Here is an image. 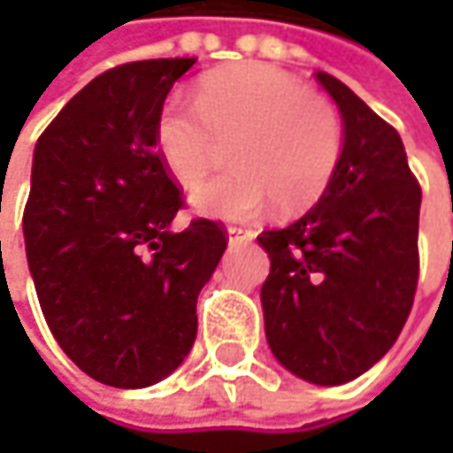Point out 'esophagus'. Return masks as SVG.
<instances>
[{"instance_id":"esophagus-1","label":"esophagus","mask_w":453,"mask_h":453,"mask_svg":"<svg viewBox=\"0 0 453 453\" xmlns=\"http://www.w3.org/2000/svg\"><path fill=\"white\" fill-rule=\"evenodd\" d=\"M226 239H229L232 247H234V244H247V242L252 239V232L244 229V226H229V229H226Z\"/></svg>"}]
</instances>
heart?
Returning a JSON list of instances; mask_svg holds the SVG:
<instances>
[{
	"mask_svg": "<svg viewBox=\"0 0 453 453\" xmlns=\"http://www.w3.org/2000/svg\"><path fill=\"white\" fill-rule=\"evenodd\" d=\"M217 141H232L226 173L199 186L191 206L221 221L259 217L272 201L282 214L312 206L342 156V123L325 97L262 62L206 73L196 105L168 97L156 113L153 149L168 176L196 186L211 168Z\"/></svg>",
	"mask_w": 453,
	"mask_h": 453,
	"instance_id": "heart-1",
	"label": "heart"
}]
</instances>
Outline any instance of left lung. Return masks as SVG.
Returning a JSON list of instances; mask_svg holds the SVG:
<instances>
[{"label":"left lung","mask_w":453,"mask_h":453,"mask_svg":"<svg viewBox=\"0 0 453 453\" xmlns=\"http://www.w3.org/2000/svg\"><path fill=\"white\" fill-rule=\"evenodd\" d=\"M342 118V156L318 203L257 236L270 254L265 333L289 373L340 386L391 350L418 282L421 188L401 135L327 73H315Z\"/></svg>","instance_id":"8db88e82"}]
</instances>
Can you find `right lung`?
<instances>
[{
	"label": "right lung",
	"mask_w": 453,
	"mask_h": 453,
	"mask_svg": "<svg viewBox=\"0 0 453 453\" xmlns=\"http://www.w3.org/2000/svg\"><path fill=\"white\" fill-rule=\"evenodd\" d=\"M196 60L128 62L88 82L40 135L22 232L40 307L65 356L115 388L171 375L196 340V300L226 250L181 194L153 123Z\"/></svg>",
	"instance_id": "add662e5"
}]
</instances>
